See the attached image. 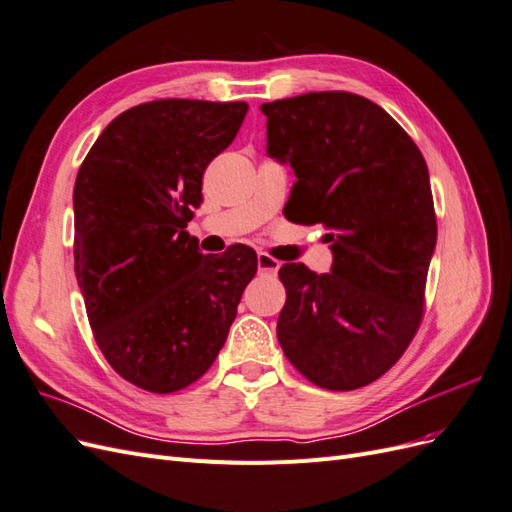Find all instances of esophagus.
Segmentation results:
<instances>
[{"label": "esophagus", "instance_id": "esophagus-1", "mask_svg": "<svg viewBox=\"0 0 512 512\" xmlns=\"http://www.w3.org/2000/svg\"><path fill=\"white\" fill-rule=\"evenodd\" d=\"M280 265H282V262L277 260V258H273V256L265 254V252H260V254H258V271H262V273H269V275H275V273H277V269H280Z\"/></svg>", "mask_w": 512, "mask_h": 512}]
</instances>
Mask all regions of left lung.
I'll return each instance as SVG.
<instances>
[{
	"label": "left lung",
	"mask_w": 512,
	"mask_h": 512,
	"mask_svg": "<svg viewBox=\"0 0 512 512\" xmlns=\"http://www.w3.org/2000/svg\"><path fill=\"white\" fill-rule=\"evenodd\" d=\"M260 111L269 156L297 177L286 218L327 228L335 258L320 275L294 262L280 269L277 339L320 389H361L401 359L425 314L438 237L425 158L382 106L350 91H314Z\"/></svg>",
	"instance_id": "obj_1"
}]
</instances>
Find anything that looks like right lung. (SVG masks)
<instances>
[{"instance_id": "right-lung-1", "label": "right lung", "mask_w": 512, "mask_h": 512, "mask_svg": "<svg viewBox=\"0 0 512 512\" xmlns=\"http://www.w3.org/2000/svg\"><path fill=\"white\" fill-rule=\"evenodd\" d=\"M245 102L164 98L98 136L74 183V273L96 344L117 374L175 393L207 374L245 286L252 247L203 256L188 235L203 175L235 141Z\"/></svg>"}]
</instances>
